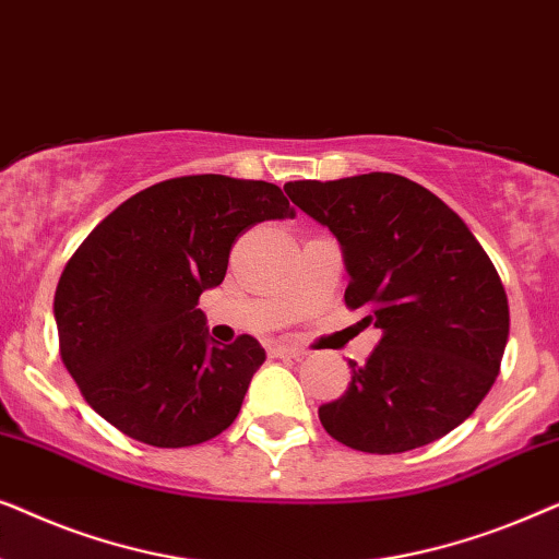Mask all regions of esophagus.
Segmentation results:
<instances>
[{"instance_id": "obj_1", "label": "esophagus", "mask_w": 559, "mask_h": 559, "mask_svg": "<svg viewBox=\"0 0 559 559\" xmlns=\"http://www.w3.org/2000/svg\"><path fill=\"white\" fill-rule=\"evenodd\" d=\"M270 356L272 358H300L302 350L295 348V346H289V343H272Z\"/></svg>"}]
</instances>
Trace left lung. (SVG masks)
I'll return each mask as SVG.
<instances>
[{"mask_svg":"<svg viewBox=\"0 0 559 559\" xmlns=\"http://www.w3.org/2000/svg\"><path fill=\"white\" fill-rule=\"evenodd\" d=\"M289 201L341 241L346 305L381 331L350 384L320 404L325 432L361 453L430 445L499 377L509 300L476 236L438 195L394 173L295 180Z\"/></svg>","mask_w":559,"mask_h":559,"instance_id":"1","label":"left lung"}]
</instances>
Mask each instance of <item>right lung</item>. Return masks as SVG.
<instances>
[{"label": "right lung", "mask_w": 559, "mask_h": 559, "mask_svg": "<svg viewBox=\"0 0 559 559\" xmlns=\"http://www.w3.org/2000/svg\"><path fill=\"white\" fill-rule=\"evenodd\" d=\"M293 213L272 182L226 175L163 180L111 211L68 259L52 302L83 400L152 448L224 432L266 356L251 335L216 346L198 300L224 282L243 231Z\"/></svg>", "instance_id": "1"}]
</instances>
